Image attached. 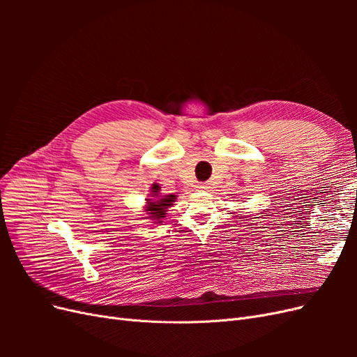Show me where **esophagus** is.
Masks as SVG:
<instances>
[{
    "label": "esophagus",
    "mask_w": 357,
    "mask_h": 357,
    "mask_svg": "<svg viewBox=\"0 0 357 357\" xmlns=\"http://www.w3.org/2000/svg\"><path fill=\"white\" fill-rule=\"evenodd\" d=\"M197 188H198V190H207L210 186H208V183H199Z\"/></svg>",
    "instance_id": "obj_1"
}]
</instances>
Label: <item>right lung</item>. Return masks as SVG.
Returning <instances> with one entry per match:
<instances>
[{
	"instance_id": "right-lung-1",
	"label": "right lung",
	"mask_w": 357,
	"mask_h": 357,
	"mask_svg": "<svg viewBox=\"0 0 357 357\" xmlns=\"http://www.w3.org/2000/svg\"><path fill=\"white\" fill-rule=\"evenodd\" d=\"M176 199H177V193L162 195L160 186L158 183H153V185L150 186L149 198H146V205H144L146 219L155 220V223H162L160 220L167 218V211L169 207L174 205Z\"/></svg>"
}]
</instances>
